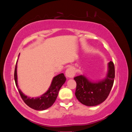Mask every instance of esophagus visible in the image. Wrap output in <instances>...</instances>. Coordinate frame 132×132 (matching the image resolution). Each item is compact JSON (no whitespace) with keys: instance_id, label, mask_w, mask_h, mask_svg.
I'll list each match as a JSON object with an SVG mask.
<instances>
[{"instance_id":"esophagus-1","label":"esophagus","mask_w":132,"mask_h":132,"mask_svg":"<svg viewBox=\"0 0 132 132\" xmlns=\"http://www.w3.org/2000/svg\"><path fill=\"white\" fill-rule=\"evenodd\" d=\"M65 74L66 76L68 78H73L75 75V71L74 69L72 67H70V68L67 69Z\"/></svg>"}]
</instances>
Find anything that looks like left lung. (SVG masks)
<instances>
[{"instance_id": "8db88e82", "label": "left lung", "mask_w": 132, "mask_h": 132, "mask_svg": "<svg viewBox=\"0 0 132 132\" xmlns=\"http://www.w3.org/2000/svg\"><path fill=\"white\" fill-rule=\"evenodd\" d=\"M115 78V67L112 62L108 63L105 77L93 81L84 75L74 78L77 86L75 95L82 104L88 106L98 105L103 102L109 95Z\"/></svg>"}]
</instances>
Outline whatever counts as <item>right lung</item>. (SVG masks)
Here are the masks:
<instances>
[{"mask_svg":"<svg viewBox=\"0 0 132 132\" xmlns=\"http://www.w3.org/2000/svg\"><path fill=\"white\" fill-rule=\"evenodd\" d=\"M17 62L15 64L14 70V80L17 88L24 102L29 107L35 110L44 111L50 108L56 101L60 89L66 81V79L63 73H61L53 78L48 90L43 94L38 97L31 98L24 94L19 87L17 80Z\"/></svg>","mask_w":132,"mask_h":132,"instance_id":"add662e5","label":"right lung"}]
</instances>
